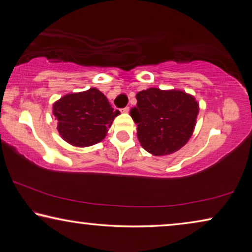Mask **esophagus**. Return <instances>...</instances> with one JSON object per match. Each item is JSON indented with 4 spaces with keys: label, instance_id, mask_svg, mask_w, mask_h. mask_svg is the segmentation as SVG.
<instances>
[{
    "label": "esophagus",
    "instance_id": "34e87169",
    "mask_svg": "<svg viewBox=\"0 0 252 252\" xmlns=\"http://www.w3.org/2000/svg\"><path fill=\"white\" fill-rule=\"evenodd\" d=\"M129 110H130V108H129V107H126V108L121 109V111H122L123 113H127V112H129Z\"/></svg>",
    "mask_w": 252,
    "mask_h": 252
}]
</instances>
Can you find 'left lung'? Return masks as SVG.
Segmentation results:
<instances>
[{
	"instance_id": "left-lung-1",
	"label": "left lung",
	"mask_w": 252,
	"mask_h": 252,
	"mask_svg": "<svg viewBox=\"0 0 252 252\" xmlns=\"http://www.w3.org/2000/svg\"><path fill=\"white\" fill-rule=\"evenodd\" d=\"M130 114L138 125V139L145 151L161 157L183 148L193 134L198 103L182 90L149 88L136 94Z\"/></svg>"
}]
</instances>
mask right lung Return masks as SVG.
Masks as SVG:
<instances>
[{
  "mask_svg": "<svg viewBox=\"0 0 252 252\" xmlns=\"http://www.w3.org/2000/svg\"><path fill=\"white\" fill-rule=\"evenodd\" d=\"M57 130L68 143L85 148L106 138L108 129L119 113L97 88L63 95L53 106Z\"/></svg>",
  "mask_w": 252,
  "mask_h": 252,
  "instance_id": "1",
  "label": "right lung"
}]
</instances>
